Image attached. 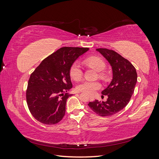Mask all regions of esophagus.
<instances>
[{
    "label": "esophagus",
    "instance_id": "34e87169",
    "mask_svg": "<svg viewBox=\"0 0 159 159\" xmlns=\"http://www.w3.org/2000/svg\"><path fill=\"white\" fill-rule=\"evenodd\" d=\"M89 98H90V99H91V98H93V96H91V95H89Z\"/></svg>",
    "mask_w": 159,
    "mask_h": 159
}]
</instances>
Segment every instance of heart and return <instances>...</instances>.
Returning a JSON list of instances; mask_svg holds the SVG:
<instances>
[{
    "label": "heart",
    "instance_id": "b5f03b06",
    "mask_svg": "<svg viewBox=\"0 0 159 159\" xmlns=\"http://www.w3.org/2000/svg\"><path fill=\"white\" fill-rule=\"evenodd\" d=\"M84 62L87 66L93 68L97 71L100 72L99 74L100 78H105V75L104 73L101 72L105 70V66H106L105 61L102 57L98 56H91L85 60ZM82 74V70H81L80 66L78 63H74L71 66L70 69V75L72 79L74 80H78L81 78ZM100 88L101 84L98 81L87 80L81 81L77 85V89L78 91H84V92L89 94H92L95 93V91L99 89Z\"/></svg>",
    "mask_w": 159,
    "mask_h": 159
}]
</instances>
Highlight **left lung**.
Masks as SVG:
<instances>
[{
	"label": "left lung",
	"mask_w": 159,
	"mask_h": 159,
	"mask_svg": "<svg viewBox=\"0 0 159 159\" xmlns=\"http://www.w3.org/2000/svg\"><path fill=\"white\" fill-rule=\"evenodd\" d=\"M96 51L111 66L113 78L109 85L102 91V97L107 96L106 102L95 100L88 105L100 116L107 117L116 114L128 104L137 81V74L131 62L116 52L107 48H98Z\"/></svg>",
	"instance_id": "obj_1"
}]
</instances>
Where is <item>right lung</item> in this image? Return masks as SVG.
Returning <instances> with one entry per match:
<instances>
[{
	"label": "right lung",
	"mask_w": 159,
	"mask_h": 159,
	"mask_svg": "<svg viewBox=\"0 0 159 159\" xmlns=\"http://www.w3.org/2000/svg\"><path fill=\"white\" fill-rule=\"evenodd\" d=\"M88 50V48H61L43 60L30 75L26 102L37 121L54 125L64 117L70 96L66 92L72 88L70 67Z\"/></svg>",
	"instance_id": "right-lung-1"
}]
</instances>
